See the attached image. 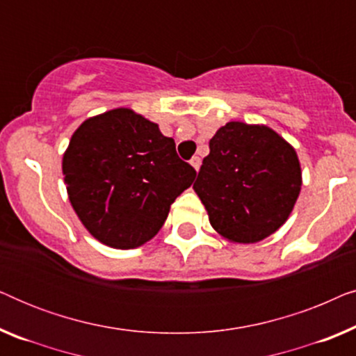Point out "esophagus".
<instances>
[{
	"label": "esophagus",
	"instance_id": "34e87169",
	"mask_svg": "<svg viewBox=\"0 0 356 356\" xmlns=\"http://www.w3.org/2000/svg\"><path fill=\"white\" fill-rule=\"evenodd\" d=\"M189 163H191V167H193L194 170H196V172H199V168H201V159H199V157H193L191 162H189Z\"/></svg>",
	"mask_w": 356,
	"mask_h": 356
}]
</instances>
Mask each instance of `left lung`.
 Segmentation results:
<instances>
[{
    "mask_svg": "<svg viewBox=\"0 0 356 356\" xmlns=\"http://www.w3.org/2000/svg\"><path fill=\"white\" fill-rule=\"evenodd\" d=\"M193 189L232 243H257L286 222L301 191L293 145L266 124L230 121L213 134Z\"/></svg>",
    "mask_w": 356,
    "mask_h": 356,
    "instance_id": "left-lung-1",
    "label": "left lung"
}]
</instances>
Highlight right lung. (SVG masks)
Returning a JSON list of instances; mask_svg holds the SVG:
<instances>
[{"label": "right lung", "instance_id": "obj_1", "mask_svg": "<svg viewBox=\"0 0 356 356\" xmlns=\"http://www.w3.org/2000/svg\"><path fill=\"white\" fill-rule=\"evenodd\" d=\"M63 175L87 232L110 248L133 250L157 235L196 170L178 157L175 140L157 123L121 106L74 131Z\"/></svg>", "mask_w": 356, "mask_h": 356}]
</instances>
